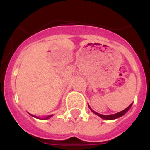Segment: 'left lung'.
<instances>
[{"label":"left lung","instance_id":"left-lung-1","mask_svg":"<svg viewBox=\"0 0 150 150\" xmlns=\"http://www.w3.org/2000/svg\"><path fill=\"white\" fill-rule=\"evenodd\" d=\"M131 107H132V104H130V105L127 107L126 109H125L124 110L121 111V112H117V113H116V114H112V115L99 114V113H98V112H95L94 110H92L91 108H90V109H91V110L92 111V112H93L95 114H96L97 116H100V117L102 118V119H104V120H115V119H117V118H119V117H121L122 116H123V115H124L125 113V112H126L128 110H129V108Z\"/></svg>","mask_w":150,"mask_h":150}]
</instances>
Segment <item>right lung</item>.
I'll return each mask as SVG.
<instances>
[{"mask_svg": "<svg viewBox=\"0 0 150 150\" xmlns=\"http://www.w3.org/2000/svg\"><path fill=\"white\" fill-rule=\"evenodd\" d=\"M51 116H47V117H46V119H48V118L51 117ZM34 117H36V116H34ZM36 118H37V117H36Z\"/></svg>", "mask_w": 150, "mask_h": 150, "instance_id": "add662e5", "label": "right lung"}]
</instances>
